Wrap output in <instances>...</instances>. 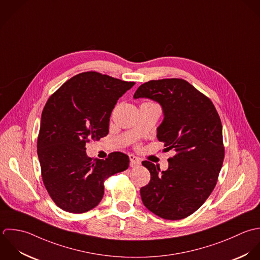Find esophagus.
<instances>
[{
    "label": "esophagus",
    "mask_w": 260,
    "mask_h": 260,
    "mask_svg": "<svg viewBox=\"0 0 260 260\" xmlns=\"http://www.w3.org/2000/svg\"><path fill=\"white\" fill-rule=\"evenodd\" d=\"M129 159H130V167L131 168H135L137 166H140V164H141V160L137 156H135L133 154L129 155Z\"/></svg>",
    "instance_id": "esophagus-1"
}]
</instances>
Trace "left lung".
Listing matches in <instances>:
<instances>
[{"mask_svg":"<svg viewBox=\"0 0 260 260\" xmlns=\"http://www.w3.org/2000/svg\"><path fill=\"white\" fill-rule=\"evenodd\" d=\"M148 98L160 104L164 121L157 138L167 150L169 169L142 165L150 181L140 188L144 206L167 220H180L194 213L216 186L225 149L222 124L212 101L181 79L149 81L137 88L134 99Z\"/></svg>","mask_w":260,"mask_h":260,"instance_id":"obj_1","label":"left lung"}]
</instances>
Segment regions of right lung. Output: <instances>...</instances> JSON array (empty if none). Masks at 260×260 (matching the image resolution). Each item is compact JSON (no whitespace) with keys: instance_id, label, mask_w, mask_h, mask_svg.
Wrapping results in <instances>:
<instances>
[{"instance_id":"obj_1","label":"right lung","mask_w":260,"mask_h":260,"mask_svg":"<svg viewBox=\"0 0 260 260\" xmlns=\"http://www.w3.org/2000/svg\"><path fill=\"white\" fill-rule=\"evenodd\" d=\"M134 85L96 72L82 73L45 104L37 154L45 188L63 211L81 214L93 209L103 199L105 179L128 169V155L113 152L105 160H92L86 144L108 135L117 101Z\"/></svg>"}]
</instances>
